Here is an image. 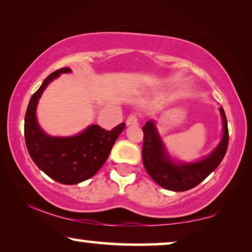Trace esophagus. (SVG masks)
<instances>
[{
  "label": "esophagus",
  "mask_w": 252,
  "mask_h": 252,
  "mask_svg": "<svg viewBox=\"0 0 252 252\" xmlns=\"http://www.w3.org/2000/svg\"><path fill=\"white\" fill-rule=\"evenodd\" d=\"M126 125H127V126L137 125V117H136V115H134V113H132V115H129L128 117H127V119H126Z\"/></svg>",
  "instance_id": "1"
}]
</instances>
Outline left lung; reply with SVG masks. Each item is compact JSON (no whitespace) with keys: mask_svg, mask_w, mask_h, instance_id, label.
I'll return each instance as SVG.
<instances>
[{"mask_svg":"<svg viewBox=\"0 0 252 252\" xmlns=\"http://www.w3.org/2000/svg\"><path fill=\"white\" fill-rule=\"evenodd\" d=\"M220 113L222 117L223 134L219 146L204 159L187 164L174 163L171 159L158 135L155 123L153 120L147 122L142 127V160L151 179L168 190L185 191L196 187L209 177L221 163L228 147V126L222 108H220Z\"/></svg>","mask_w":252,"mask_h":252,"instance_id":"left-lung-1","label":"left lung"}]
</instances>
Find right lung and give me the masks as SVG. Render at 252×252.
<instances>
[{
  "label": "right lung",
  "instance_id": "add662e5",
  "mask_svg": "<svg viewBox=\"0 0 252 252\" xmlns=\"http://www.w3.org/2000/svg\"><path fill=\"white\" fill-rule=\"evenodd\" d=\"M68 72L70 67L53 72L32 95L26 110L24 134L30 156L41 171L60 184L77 185L92 178L102 167L126 124H119L111 130L92 125L74 136L47 135L36 120L37 102L54 79Z\"/></svg>",
  "mask_w": 252,
  "mask_h": 252
}]
</instances>
